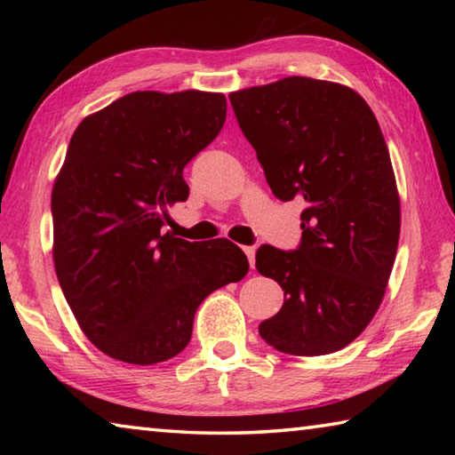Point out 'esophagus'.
<instances>
[{
    "instance_id": "esophagus-1",
    "label": "esophagus",
    "mask_w": 455,
    "mask_h": 455,
    "mask_svg": "<svg viewBox=\"0 0 455 455\" xmlns=\"http://www.w3.org/2000/svg\"><path fill=\"white\" fill-rule=\"evenodd\" d=\"M244 255L249 257V263L251 267H255V252H257V246H243Z\"/></svg>"
}]
</instances>
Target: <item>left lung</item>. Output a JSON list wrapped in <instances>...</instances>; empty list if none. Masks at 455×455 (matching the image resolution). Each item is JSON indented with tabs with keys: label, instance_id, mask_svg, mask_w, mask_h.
Returning a JSON list of instances; mask_svg holds the SVG:
<instances>
[{
	"label": "left lung",
	"instance_id": "8db88e82",
	"mask_svg": "<svg viewBox=\"0 0 455 455\" xmlns=\"http://www.w3.org/2000/svg\"><path fill=\"white\" fill-rule=\"evenodd\" d=\"M279 200L301 198V244H263L257 271L284 291L259 333L289 355H327L361 335L394 268L402 211L375 114L355 90L291 76L228 96Z\"/></svg>",
	"mask_w": 455,
	"mask_h": 455
}]
</instances>
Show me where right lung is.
Instances as JSON below:
<instances>
[{"mask_svg":"<svg viewBox=\"0 0 455 455\" xmlns=\"http://www.w3.org/2000/svg\"><path fill=\"white\" fill-rule=\"evenodd\" d=\"M227 98L132 92L84 118L53 182V265L76 321L112 359L154 365L187 347L198 305L249 273L227 238L164 225L188 198L182 171L219 136Z\"/></svg>","mask_w":455,"mask_h":455,"instance_id":"add662e5","label":"right lung"}]
</instances>
